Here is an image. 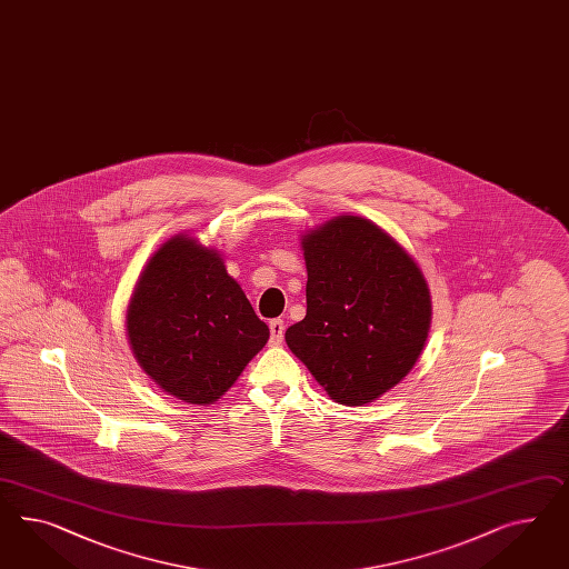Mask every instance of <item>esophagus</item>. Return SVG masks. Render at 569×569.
<instances>
[{"mask_svg": "<svg viewBox=\"0 0 569 569\" xmlns=\"http://www.w3.org/2000/svg\"><path fill=\"white\" fill-rule=\"evenodd\" d=\"M269 331H271V343H281L283 341V331H286V323L281 319H273L269 323Z\"/></svg>", "mask_w": 569, "mask_h": 569, "instance_id": "obj_1", "label": "esophagus"}]
</instances>
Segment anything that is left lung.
I'll return each instance as SVG.
<instances>
[{"label":"left lung","mask_w":569,"mask_h":569,"mask_svg":"<svg viewBox=\"0 0 569 569\" xmlns=\"http://www.w3.org/2000/svg\"><path fill=\"white\" fill-rule=\"evenodd\" d=\"M307 317L286 341L331 400L362 406L400 383L429 336L430 296L415 259L369 219L305 236Z\"/></svg>","instance_id":"obj_1"}]
</instances>
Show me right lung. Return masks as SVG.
Segmentation results:
<instances>
[{"instance_id":"1","label":"right lung","mask_w":569,"mask_h":569,"mask_svg":"<svg viewBox=\"0 0 569 569\" xmlns=\"http://www.w3.org/2000/svg\"><path fill=\"white\" fill-rule=\"evenodd\" d=\"M126 323L140 367L188 403L223 396L269 339L221 257L184 236L144 267Z\"/></svg>"}]
</instances>
